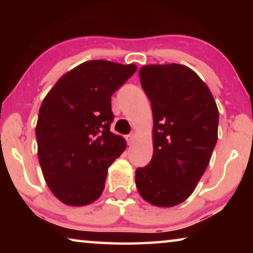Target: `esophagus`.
<instances>
[{"label":"esophagus","instance_id":"obj_1","mask_svg":"<svg viewBox=\"0 0 253 253\" xmlns=\"http://www.w3.org/2000/svg\"><path fill=\"white\" fill-rule=\"evenodd\" d=\"M134 139H136V134L134 133H130L129 136H126L127 145H132L134 143Z\"/></svg>","mask_w":253,"mask_h":253}]
</instances>
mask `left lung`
<instances>
[{
	"label": "left lung",
	"mask_w": 253,
	"mask_h": 253,
	"mask_svg": "<svg viewBox=\"0 0 253 253\" xmlns=\"http://www.w3.org/2000/svg\"><path fill=\"white\" fill-rule=\"evenodd\" d=\"M139 77L153 113V157L136 170V186L151 205L171 207L191 196L210 164L219 110L207 85L185 65H144Z\"/></svg>",
	"instance_id": "obj_1"
}]
</instances>
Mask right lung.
Listing matches in <instances>:
<instances>
[{"label": "right lung", "instance_id": "right-lung-1", "mask_svg": "<svg viewBox=\"0 0 253 253\" xmlns=\"http://www.w3.org/2000/svg\"><path fill=\"white\" fill-rule=\"evenodd\" d=\"M136 70L134 64L84 62L44 96L36 126L38 157L48 188L65 205L95 202L109 166L126 150V139L110 131V102Z\"/></svg>", "mask_w": 253, "mask_h": 253}]
</instances>
